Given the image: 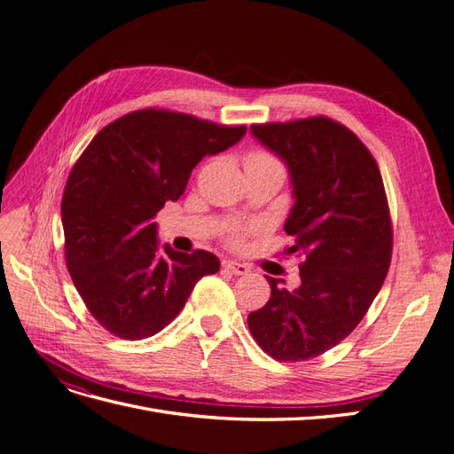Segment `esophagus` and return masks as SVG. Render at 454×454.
I'll return each mask as SVG.
<instances>
[{
  "instance_id": "1",
  "label": "esophagus",
  "mask_w": 454,
  "mask_h": 454,
  "mask_svg": "<svg viewBox=\"0 0 454 454\" xmlns=\"http://www.w3.org/2000/svg\"><path fill=\"white\" fill-rule=\"evenodd\" d=\"M223 269L231 270L232 274H248L250 267L244 265V263H237V261H223Z\"/></svg>"
}]
</instances>
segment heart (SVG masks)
I'll use <instances>...</instances> for the list:
<instances>
[{"instance_id": "b5f03b06", "label": "heart", "mask_w": 454, "mask_h": 454, "mask_svg": "<svg viewBox=\"0 0 454 454\" xmlns=\"http://www.w3.org/2000/svg\"><path fill=\"white\" fill-rule=\"evenodd\" d=\"M244 167H282V162L267 149H252L244 157ZM261 231H263V223H237L227 229L225 239L232 248H240L246 239L250 235H257Z\"/></svg>"}]
</instances>
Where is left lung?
Returning a JSON list of instances; mask_svg holds the SVG:
<instances>
[{"mask_svg": "<svg viewBox=\"0 0 454 454\" xmlns=\"http://www.w3.org/2000/svg\"><path fill=\"white\" fill-rule=\"evenodd\" d=\"M255 138L290 168L295 204L286 254L303 257L301 284L267 277L270 299L248 314L257 345L278 362H305L347 339L387 278L392 219L379 164L350 129L316 115L261 122Z\"/></svg>", "mask_w": 454, "mask_h": 454, "instance_id": "1", "label": "left lung"}]
</instances>
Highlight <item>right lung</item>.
<instances>
[{
  "mask_svg": "<svg viewBox=\"0 0 454 454\" xmlns=\"http://www.w3.org/2000/svg\"><path fill=\"white\" fill-rule=\"evenodd\" d=\"M244 134V125L147 107L109 122L75 160L62 197L66 267L112 335L159 333L195 284L219 270L210 252H174L167 244L160 254L153 217L184 195L204 155L222 153Z\"/></svg>",
  "mask_w": 454,
  "mask_h": 454,
  "instance_id": "obj_1",
  "label": "right lung"
}]
</instances>
